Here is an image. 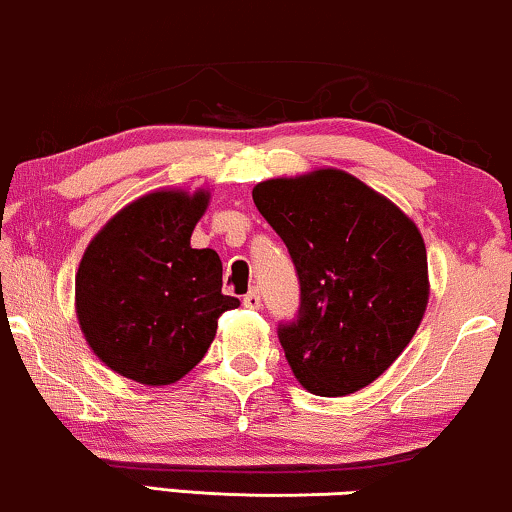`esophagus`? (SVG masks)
Listing matches in <instances>:
<instances>
[{
    "instance_id": "34e87169",
    "label": "esophagus",
    "mask_w": 512,
    "mask_h": 512,
    "mask_svg": "<svg viewBox=\"0 0 512 512\" xmlns=\"http://www.w3.org/2000/svg\"><path fill=\"white\" fill-rule=\"evenodd\" d=\"M243 305L248 307V310H257V307L262 305V298H260V291L257 288H252L250 293L243 295Z\"/></svg>"
}]
</instances>
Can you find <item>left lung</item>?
<instances>
[{"instance_id": "8db88e82", "label": "left lung", "mask_w": 512, "mask_h": 512, "mask_svg": "<svg viewBox=\"0 0 512 512\" xmlns=\"http://www.w3.org/2000/svg\"><path fill=\"white\" fill-rule=\"evenodd\" d=\"M252 200L291 252L300 315L279 341L315 396H348L379 379L420 329L427 248L386 195L341 169L257 183Z\"/></svg>"}]
</instances>
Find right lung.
I'll list each match as a JSON object with an SVG mask.
<instances>
[{
  "instance_id": "1",
  "label": "right lung",
  "mask_w": 512,
  "mask_h": 512,
  "mask_svg": "<svg viewBox=\"0 0 512 512\" xmlns=\"http://www.w3.org/2000/svg\"><path fill=\"white\" fill-rule=\"evenodd\" d=\"M209 190L159 188L119 209L83 252L76 317L112 372L145 386L176 384L207 353L221 312V260L190 248Z\"/></svg>"
}]
</instances>
